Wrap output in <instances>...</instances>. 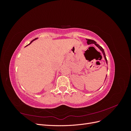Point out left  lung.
I'll return each instance as SVG.
<instances>
[{
    "label": "left lung",
    "mask_w": 131,
    "mask_h": 131,
    "mask_svg": "<svg viewBox=\"0 0 131 131\" xmlns=\"http://www.w3.org/2000/svg\"><path fill=\"white\" fill-rule=\"evenodd\" d=\"M86 40H87V43H88V45L94 44L95 45H96V46L98 47V48L99 49H100V50L102 51V52L103 54V56H104V59H105V60L106 63L107 64H108V62H107V59H106V56H105V52H104V49H103L102 47L100 45H99L98 44H97V42H96V41H95L94 40H91V39H86ZM106 78H106H105V80Z\"/></svg>",
    "instance_id": "8db88e82"
}]
</instances>
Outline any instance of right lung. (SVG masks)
Instances as JSON below:
<instances>
[{
  "instance_id": "obj_1",
  "label": "right lung",
  "mask_w": 131,
  "mask_h": 131,
  "mask_svg": "<svg viewBox=\"0 0 131 131\" xmlns=\"http://www.w3.org/2000/svg\"><path fill=\"white\" fill-rule=\"evenodd\" d=\"M38 39V38H35V39H33V40H32V41H30V43H29V44H28V45H27V46H28V45H30V43H31V42H33V41H34V40H37V39Z\"/></svg>"
}]
</instances>
